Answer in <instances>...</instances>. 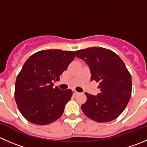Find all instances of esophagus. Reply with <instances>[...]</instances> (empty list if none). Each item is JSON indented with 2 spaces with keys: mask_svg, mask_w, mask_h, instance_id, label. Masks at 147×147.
<instances>
[{
  "mask_svg": "<svg viewBox=\"0 0 147 147\" xmlns=\"http://www.w3.org/2000/svg\"><path fill=\"white\" fill-rule=\"evenodd\" d=\"M72 92H73V95H77V94L78 93V91H76L75 90H72Z\"/></svg>",
  "mask_w": 147,
  "mask_h": 147,
  "instance_id": "34e87169",
  "label": "esophagus"
}]
</instances>
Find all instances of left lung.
Here are the masks:
<instances>
[{"label":"left lung","mask_w":147,"mask_h":147,"mask_svg":"<svg viewBox=\"0 0 147 147\" xmlns=\"http://www.w3.org/2000/svg\"><path fill=\"white\" fill-rule=\"evenodd\" d=\"M75 55L89 66L91 81L99 82L97 96L85 93L87 100L81 105L84 114L98 123L116 119L131 95V76L125 64L115 52L102 47L80 49Z\"/></svg>","instance_id":"left-lung-1"}]
</instances>
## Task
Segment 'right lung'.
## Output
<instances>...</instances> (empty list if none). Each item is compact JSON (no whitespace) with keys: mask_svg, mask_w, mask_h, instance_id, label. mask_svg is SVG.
<instances>
[{"mask_svg":"<svg viewBox=\"0 0 147 147\" xmlns=\"http://www.w3.org/2000/svg\"><path fill=\"white\" fill-rule=\"evenodd\" d=\"M75 52L47 49L36 52L26 61L17 75L14 97L19 111L27 121L47 125L63 114L72 91L53 88V82L59 80L75 59Z\"/></svg>","mask_w":147,"mask_h":147,"instance_id":"obj_1","label":"right lung"}]
</instances>
